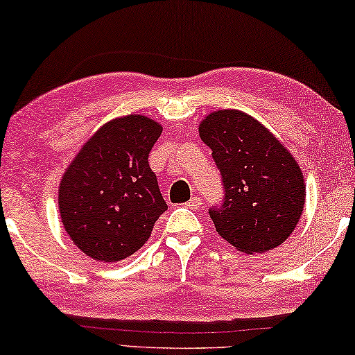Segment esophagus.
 <instances>
[{"mask_svg": "<svg viewBox=\"0 0 355 355\" xmlns=\"http://www.w3.org/2000/svg\"><path fill=\"white\" fill-rule=\"evenodd\" d=\"M184 206L189 207V209H200L202 206V201H201L200 196H193L189 202H185Z\"/></svg>", "mask_w": 355, "mask_h": 355, "instance_id": "34e87169", "label": "esophagus"}]
</instances>
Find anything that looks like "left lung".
<instances>
[{
    "mask_svg": "<svg viewBox=\"0 0 355 355\" xmlns=\"http://www.w3.org/2000/svg\"><path fill=\"white\" fill-rule=\"evenodd\" d=\"M221 174L223 200L209 209L223 239L246 254L266 252L295 231L306 202L300 165L268 129L240 110L200 124Z\"/></svg>",
    "mask_w": 355,
    "mask_h": 355,
    "instance_id": "left-lung-1",
    "label": "left lung"
}]
</instances>
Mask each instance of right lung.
Returning <instances> with one entry per match:
<instances>
[{
	"mask_svg": "<svg viewBox=\"0 0 355 355\" xmlns=\"http://www.w3.org/2000/svg\"><path fill=\"white\" fill-rule=\"evenodd\" d=\"M160 134L148 116L116 118L96 130L64 174L62 223L74 245L98 262L132 256L168 209L148 162Z\"/></svg>",
	"mask_w": 355,
	"mask_h": 355,
	"instance_id": "right-lung-1",
	"label": "right lung"
}]
</instances>
